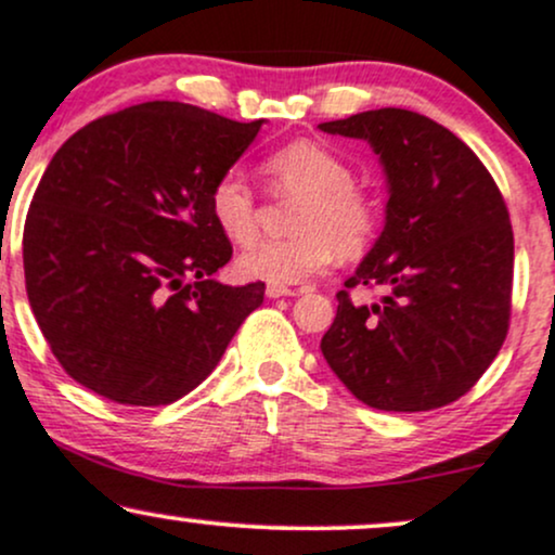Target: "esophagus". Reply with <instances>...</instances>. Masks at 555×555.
Masks as SVG:
<instances>
[{
    "label": "esophagus",
    "mask_w": 555,
    "mask_h": 555,
    "mask_svg": "<svg viewBox=\"0 0 555 555\" xmlns=\"http://www.w3.org/2000/svg\"><path fill=\"white\" fill-rule=\"evenodd\" d=\"M299 289H289V286H273L269 284L266 286V297L276 299V297H297Z\"/></svg>",
    "instance_id": "1"
}]
</instances>
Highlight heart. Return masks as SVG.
Here are the masks:
<instances>
[{
  "label": "heart",
  "instance_id": "heart-1",
  "mask_svg": "<svg viewBox=\"0 0 555 555\" xmlns=\"http://www.w3.org/2000/svg\"><path fill=\"white\" fill-rule=\"evenodd\" d=\"M263 175L279 195L299 197L292 240H263L237 258V271L253 282L295 286L321 276L336 256L358 258L380 227V203L367 184L352 180V164L339 151L299 138L263 158ZM214 224L234 245L258 232V201L237 171H227L208 193Z\"/></svg>",
  "mask_w": 555,
  "mask_h": 555
}]
</instances>
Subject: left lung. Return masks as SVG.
Wrapping results in <instances>:
<instances>
[{"mask_svg":"<svg viewBox=\"0 0 555 555\" xmlns=\"http://www.w3.org/2000/svg\"><path fill=\"white\" fill-rule=\"evenodd\" d=\"M318 127L367 140L388 180L386 227L336 295L323 358L373 410L451 404L488 371L512 318L514 232L499 184L467 143L417 112L388 106ZM354 285H384L387 297L354 306Z\"/></svg>","mask_w":555,"mask_h":555,"instance_id":"left-lung-1","label":"left lung"}]
</instances>
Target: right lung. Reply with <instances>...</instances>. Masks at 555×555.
I'll list each match as a JSON object with an SVG mask.
<instances>
[{
	"mask_svg": "<svg viewBox=\"0 0 555 555\" xmlns=\"http://www.w3.org/2000/svg\"><path fill=\"white\" fill-rule=\"evenodd\" d=\"M260 125L149 101L93 119L56 151L25 216L23 269L69 378L117 404L158 406L219 365L266 284L214 279L232 242L208 193Z\"/></svg>",
	"mask_w": 555,
	"mask_h": 555,
	"instance_id": "obj_1",
	"label": "right lung"
}]
</instances>
